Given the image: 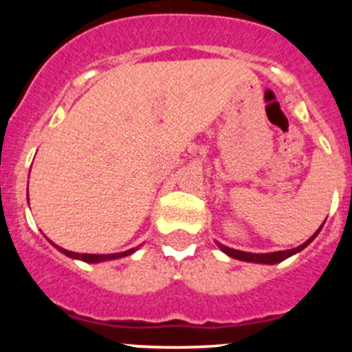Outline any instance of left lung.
Listing matches in <instances>:
<instances>
[{
	"label": "left lung",
	"instance_id": "1",
	"mask_svg": "<svg viewBox=\"0 0 352 352\" xmlns=\"http://www.w3.org/2000/svg\"><path fill=\"white\" fill-rule=\"evenodd\" d=\"M318 232H320V228L317 230V233H315L311 239H308L307 242L303 245H300V247L296 248H291V250H283V252H271V254H250V252H240V250H235V248H230V247H225V245H219V248H221L225 254H228L230 257L233 258H239V261H245V262H257V264H278V262L285 261V258L289 257V255L296 254V252L303 250L305 247H307L308 243L311 242V240L315 239V236L318 235Z\"/></svg>",
	"mask_w": 352,
	"mask_h": 352
}]
</instances>
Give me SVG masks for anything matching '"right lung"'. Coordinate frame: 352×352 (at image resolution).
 Listing matches in <instances>:
<instances>
[{
    "instance_id": "1",
    "label": "right lung",
    "mask_w": 352,
    "mask_h": 352,
    "mask_svg": "<svg viewBox=\"0 0 352 352\" xmlns=\"http://www.w3.org/2000/svg\"><path fill=\"white\" fill-rule=\"evenodd\" d=\"M58 247V245H56ZM59 252H63V254L67 255V257L71 258H80V261L83 262H91V264H95V262H104V261H112V258H120V257H126V255H131L133 252L138 250L136 248H129V250L126 252H119V254H76V252H69V250H65V248L58 247Z\"/></svg>"
}]
</instances>
